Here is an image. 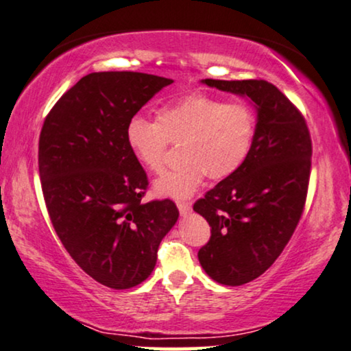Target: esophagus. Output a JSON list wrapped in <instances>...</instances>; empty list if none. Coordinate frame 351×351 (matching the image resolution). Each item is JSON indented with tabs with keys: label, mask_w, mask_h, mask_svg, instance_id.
<instances>
[{
	"label": "esophagus",
	"mask_w": 351,
	"mask_h": 351,
	"mask_svg": "<svg viewBox=\"0 0 351 351\" xmlns=\"http://www.w3.org/2000/svg\"><path fill=\"white\" fill-rule=\"evenodd\" d=\"M176 206H178V210H180L181 215H187L192 208L191 202H176Z\"/></svg>",
	"instance_id": "1"
}]
</instances>
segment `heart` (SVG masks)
<instances>
[{
	"instance_id": "b5f03b06",
	"label": "heart",
	"mask_w": 351,
	"mask_h": 351,
	"mask_svg": "<svg viewBox=\"0 0 351 351\" xmlns=\"http://www.w3.org/2000/svg\"><path fill=\"white\" fill-rule=\"evenodd\" d=\"M256 136V114L245 103L195 92L162 106L157 121L133 116L125 128L127 145L152 173L164 169L170 143L181 146L182 164L154 182L160 197L186 199L204 178L226 180L245 164Z\"/></svg>"
}]
</instances>
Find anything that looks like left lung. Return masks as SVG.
I'll use <instances>...</instances> for the list:
<instances>
[{"mask_svg":"<svg viewBox=\"0 0 351 351\" xmlns=\"http://www.w3.org/2000/svg\"><path fill=\"white\" fill-rule=\"evenodd\" d=\"M202 82L248 97L258 112L248 159L194 204L211 227L200 265L218 283L240 286L263 275L294 234L307 199L312 140L304 116L274 84Z\"/></svg>","mask_w":351,"mask_h":351,"instance_id":"8db88e82","label":"left lung"}]
</instances>
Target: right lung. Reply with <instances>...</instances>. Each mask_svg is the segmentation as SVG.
I'll return each instance as SVG.
<instances>
[{
    "label": "right lung",
    "mask_w": 351,
    "mask_h": 351,
    "mask_svg": "<svg viewBox=\"0 0 351 351\" xmlns=\"http://www.w3.org/2000/svg\"><path fill=\"white\" fill-rule=\"evenodd\" d=\"M171 82L146 73H90L63 93L39 135L53 229L79 267L108 288L145 281L180 216L169 199L143 204L147 176L125 138L128 121Z\"/></svg>",
    "instance_id": "1"
}]
</instances>
